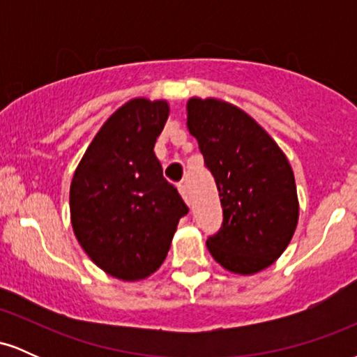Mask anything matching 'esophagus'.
I'll list each match as a JSON object with an SVG mask.
<instances>
[{"mask_svg":"<svg viewBox=\"0 0 357 357\" xmlns=\"http://www.w3.org/2000/svg\"><path fill=\"white\" fill-rule=\"evenodd\" d=\"M178 190H179V192H181V196H183L184 202L190 204V192H188L186 183H179V184H178Z\"/></svg>","mask_w":357,"mask_h":357,"instance_id":"obj_1","label":"esophagus"}]
</instances>
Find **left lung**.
Wrapping results in <instances>:
<instances>
[{"label":"left lung","mask_w":357,"mask_h":357,"mask_svg":"<svg viewBox=\"0 0 357 357\" xmlns=\"http://www.w3.org/2000/svg\"><path fill=\"white\" fill-rule=\"evenodd\" d=\"M188 129L215 176L223 225L208 238L211 257L231 273L253 275L289 247L298 223L292 166L245 110L216 97H191Z\"/></svg>","instance_id":"left-lung-1"}]
</instances>
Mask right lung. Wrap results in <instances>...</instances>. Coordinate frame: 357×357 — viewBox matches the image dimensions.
Here are the masks:
<instances>
[{"label":"right lung","mask_w":357,"mask_h":357,"mask_svg":"<svg viewBox=\"0 0 357 357\" xmlns=\"http://www.w3.org/2000/svg\"><path fill=\"white\" fill-rule=\"evenodd\" d=\"M167 117L162 99L126 102L100 127L72 178L73 235L97 267L122 282L144 280L161 267L188 213L154 155Z\"/></svg>","instance_id":"right-lung-1"}]
</instances>
